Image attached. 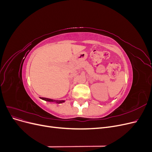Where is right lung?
Returning a JSON list of instances; mask_svg holds the SVG:
<instances>
[{
  "mask_svg": "<svg viewBox=\"0 0 152 152\" xmlns=\"http://www.w3.org/2000/svg\"><path fill=\"white\" fill-rule=\"evenodd\" d=\"M42 99L43 100H45V101H47V102H56V103H62L63 102H65V100H59V101H56V100H54V99H49V98H40Z\"/></svg>",
  "mask_w": 152,
  "mask_h": 152,
  "instance_id": "obj_1",
  "label": "right lung"
}]
</instances>
